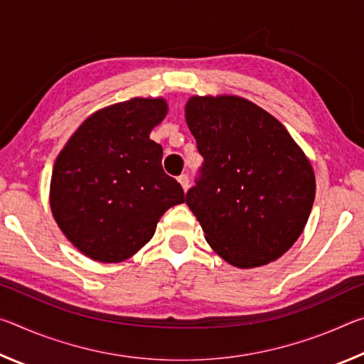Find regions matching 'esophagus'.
I'll return each mask as SVG.
<instances>
[{
	"label": "esophagus",
	"mask_w": 364,
	"mask_h": 364,
	"mask_svg": "<svg viewBox=\"0 0 364 364\" xmlns=\"http://www.w3.org/2000/svg\"><path fill=\"white\" fill-rule=\"evenodd\" d=\"M178 181H180V184H181L184 191H188V188H189V176L186 173L180 175V178H178Z\"/></svg>",
	"instance_id": "34e87169"
}]
</instances>
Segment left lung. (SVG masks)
Here are the masks:
<instances>
[{
  "label": "left lung",
  "mask_w": 364,
  "mask_h": 364,
  "mask_svg": "<svg viewBox=\"0 0 364 364\" xmlns=\"http://www.w3.org/2000/svg\"><path fill=\"white\" fill-rule=\"evenodd\" d=\"M186 122L204 157L186 204L207 242L237 268L286 254L315 200L313 168L289 132L237 96L191 97Z\"/></svg>",
  "instance_id": "8db88e82"
}]
</instances>
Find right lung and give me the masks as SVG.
Segmentation results:
<instances>
[{
  "label": "right lung",
  "instance_id": "add662e5",
  "mask_svg": "<svg viewBox=\"0 0 364 364\" xmlns=\"http://www.w3.org/2000/svg\"><path fill=\"white\" fill-rule=\"evenodd\" d=\"M167 114L164 100L114 104L88 117L56 159L51 210L67 239L104 263L127 260L156 232L160 217L184 202L149 139Z\"/></svg>",
  "mask_w": 364,
  "mask_h": 364
}]
</instances>
